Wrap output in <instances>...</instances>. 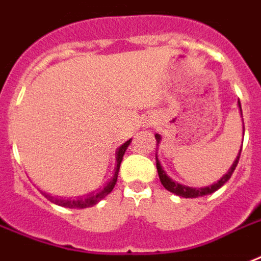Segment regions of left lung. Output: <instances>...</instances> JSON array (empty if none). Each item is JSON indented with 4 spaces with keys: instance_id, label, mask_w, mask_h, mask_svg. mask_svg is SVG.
Listing matches in <instances>:
<instances>
[{
    "instance_id": "left-lung-1",
    "label": "left lung",
    "mask_w": 261,
    "mask_h": 261,
    "mask_svg": "<svg viewBox=\"0 0 261 261\" xmlns=\"http://www.w3.org/2000/svg\"><path fill=\"white\" fill-rule=\"evenodd\" d=\"M238 106H239V111L242 112V108H241V102L238 101ZM245 130V129H243ZM155 140H157V146L160 144L161 142V136H160L159 133H155ZM241 151L242 149L239 150V153H238L237 159L233 161V164L231 165V168L228 170V172L224 176H222L221 179L217 180L216 184H213L210 186H206V188H191V186H185V185H180L178 182H175L172 180L167 175L164 170H163V167L160 164V160L157 157V153H155V164H157V172H159V176H160V180H161V184L164 186L167 191L172 192L175 193L176 196H182V197H186V199H192V197H199V196H206V195H210V193H214L216 191H218L220 188H221L225 182H227L229 178H231V175L233 174V171L237 168L238 165V161H239V157H241Z\"/></svg>"
}]
</instances>
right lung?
<instances>
[{
  "mask_svg": "<svg viewBox=\"0 0 261 261\" xmlns=\"http://www.w3.org/2000/svg\"><path fill=\"white\" fill-rule=\"evenodd\" d=\"M132 142V139H129L128 142H125L122 146H119V149L117 150V153H115V160H117V165H115V170H114V175H112V178L110 179L107 185L102 188L101 191L97 192V193H90V195L87 196H82V197H77V199H62V197H55V196L47 195L43 192V195L51 201V203H54V204H58L61 207H68V208H87V207H91L97 204L98 201L104 199L108 193H111V191L114 189V186L117 184L118 179V172H119V165L122 163V157L126 149H128V146Z\"/></svg>",
  "mask_w": 261,
  "mask_h": 261,
  "instance_id": "add662e5",
  "label": "right lung"
}]
</instances>
